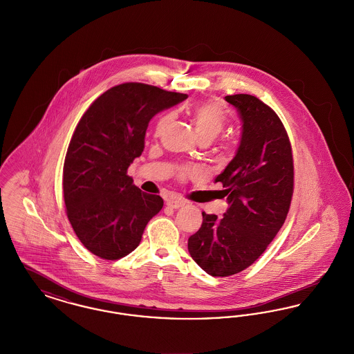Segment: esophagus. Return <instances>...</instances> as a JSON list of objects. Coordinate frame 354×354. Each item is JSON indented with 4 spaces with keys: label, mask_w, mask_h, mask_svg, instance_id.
Masks as SVG:
<instances>
[{
    "label": "esophagus",
    "mask_w": 354,
    "mask_h": 354,
    "mask_svg": "<svg viewBox=\"0 0 354 354\" xmlns=\"http://www.w3.org/2000/svg\"><path fill=\"white\" fill-rule=\"evenodd\" d=\"M166 204L171 208H179V207L185 205V199H180V198H169V199H167Z\"/></svg>",
    "instance_id": "1"
}]
</instances>
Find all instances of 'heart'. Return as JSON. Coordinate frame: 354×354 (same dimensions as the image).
<instances>
[{"label":"heart","instance_id":"b5f03b06","mask_svg":"<svg viewBox=\"0 0 354 354\" xmlns=\"http://www.w3.org/2000/svg\"><path fill=\"white\" fill-rule=\"evenodd\" d=\"M194 123L196 134L203 143H209L218 138L228 123V114L224 106L218 101L204 102L198 104L194 111ZM175 117L174 111H169L158 119L155 126V134H162V131L169 126ZM237 149V140L235 138H223L215 146V151L221 156H231ZM199 174V169L191 165H182L176 169V175L180 179L188 176H195Z\"/></svg>","mask_w":354,"mask_h":354}]
</instances>
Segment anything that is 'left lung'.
Wrapping results in <instances>:
<instances>
[{
	"label": "left lung",
	"instance_id": "1",
	"mask_svg": "<svg viewBox=\"0 0 354 354\" xmlns=\"http://www.w3.org/2000/svg\"><path fill=\"white\" fill-rule=\"evenodd\" d=\"M225 101L243 122L237 153L215 179L230 205L221 218L202 212V227L188 239L191 257L214 277L239 273L263 254L286 221L295 183L290 140L277 114L250 94Z\"/></svg>",
	"mask_w": 354,
	"mask_h": 354
}]
</instances>
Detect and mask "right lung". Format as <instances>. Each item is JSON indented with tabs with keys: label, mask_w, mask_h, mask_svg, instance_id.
<instances>
[{
	"label": "right lung",
	"mask_w": 354,
	"mask_h": 354,
	"mask_svg": "<svg viewBox=\"0 0 354 354\" xmlns=\"http://www.w3.org/2000/svg\"><path fill=\"white\" fill-rule=\"evenodd\" d=\"M185 98L126 82L104 91L78 122L64 163V199L75 235L95 256L118 260L133 252L162 209L163 199L133 185L127 169L143 152L150 119Z\"/></svg>",
	"instance_id": "obj_1"
}]
</instances>
